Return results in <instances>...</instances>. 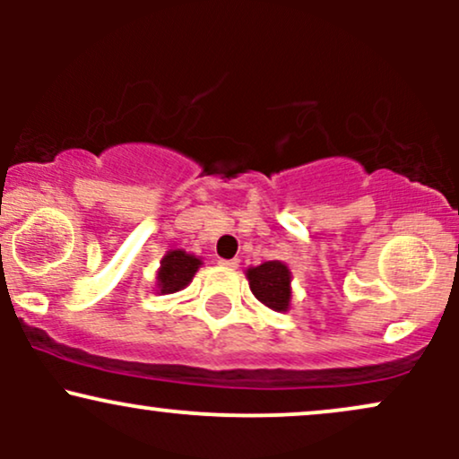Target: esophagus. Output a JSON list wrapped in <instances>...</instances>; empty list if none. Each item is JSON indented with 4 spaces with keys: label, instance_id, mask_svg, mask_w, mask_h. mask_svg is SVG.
Masks as SVG:
<instances>
[{
    "label": "esophagus",
    "instance_id": "obj_1",
    "mask_svg": "<svg viewBox=\"0 0 459 459\" xmlns=\"http://www.w3.org/2000/svg\"><path fill=\"white\" fill-rule=\"evenodd\" d=\"M220 265L226 267V270H235V267L239 265V259H222L220 261Z\"/></svg>",
    "mask_w": 459,
    "mask_h": 459
}]
</instances>
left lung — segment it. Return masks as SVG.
Here are the masks:
<instances>
[{
    "mask_svg": "<svg viewBox=\"0 0 459 459\" xmlns=\"http://www.w3.org/2000/svg\"><path fill=\"white\" fill-rule=\"evenodd\" d=\"M250 291L267 308L284 313L291 307V272L281 261H265L246 272Z\"/></svg>",
    "mask_w": 459,
    "mask_h": 459,
    "instance_id": "obj_1",
    "label": "left lung"
}]
</instances>
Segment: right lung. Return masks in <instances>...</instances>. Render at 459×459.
Instances as JSON below:
<instances>
[{
  "label": "right lung",
  "instance_id": "add662e5",
  "mask_svg": "<svg viewBox=\"0 0 459 459\" xmlns=\"http://www.w3.org/2000/svg\"><path fill=\"white\" fill-rule=\"evenodd\" d=\"M200 265L203 261L198 256L187 255L186 250H170L163 256L161 267L157 270V291L163 296V293H177L186 289Z\"/></svg>",
  "mask_w": 459,
  "mask_h": 459
}]
</instances>
